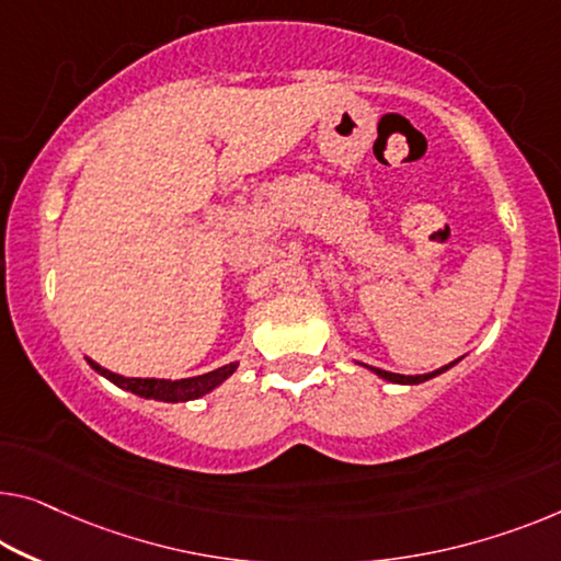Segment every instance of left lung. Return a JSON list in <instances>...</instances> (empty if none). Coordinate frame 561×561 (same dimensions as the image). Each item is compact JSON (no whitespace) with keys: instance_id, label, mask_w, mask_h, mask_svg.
<instances>
[{"instance_id":"8db88e82","label":"left lung","mask_w":561,"mask_h":561,"mask_svg":"<svg viewBox=\"0 0 561 561\" xmlns=\"http://www.w3.org/2000/svg\"><path fill=\"white\" fill-rule=\"evenodd\" d=\"M458 360H461V357H458ZM458 360L443 365V367H438V370H433V373H423V375H400V373H388V370H380V367H370V365H365V367H367V370H373L375 375H378V378L388 380V382H398V386H417V382H425V380L436 378V375H440V373L450 370V367H454Z\"/></svg>"}]
</instances>
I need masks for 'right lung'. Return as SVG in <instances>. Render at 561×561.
<instances>
[{
    "instance_id": "right-lung-1",
    "label": "right lung",
    "mask_w": 561,
    "mask_h": 561,
    "mask_svg": "<svg viewBox=\"0 0 561 561\" xmlns=\"http://www.w3.org/2000/svg\"><path fill=\"white\" fill-rule=\"evenodd\" d=\"M88 365L93 367L98 375H103L105 380H111L113 386L133 392L138 398H150V400H163V403H186V400H196L214 388H219L224 380L231 378L237 373L239 363H229L219 367V370L196 375V378H181V380H163V378H125V375L105 370L103 365L85 357Z\"/></svg>"
}]
</instances>
